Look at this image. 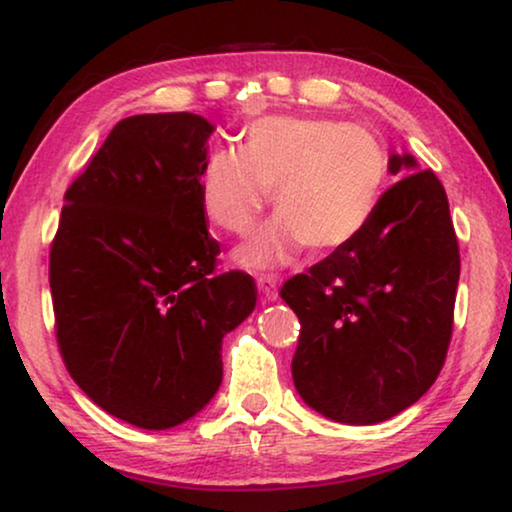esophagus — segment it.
<instances>
[{
    "instance_id": "obj_1",
    "label": "esophagus",
    "mask_w": 512,
    "mask_h": 512,
    "mask_svg": "<svg viewBox=\"0 0 512 512\" xmlns=\"http://www.w3.org/2000/svg\"><path fill=\"white\" fill-rule=\"evenodd\" d=\"M258 282V291H261L263 300H268V303H272V300H277V277L275 275H258L256 277Z\"/></svg>"
}]
</instances>
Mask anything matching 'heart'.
I'll list each match as a JSON object with an SVG mask.
<instances>
[{"instance_id":"b5f03b06","label":"heart","mask_w":512,"mask_h":512,"mask_svg":"<svg viewBox=\"0 0 512 512\" xmlns=\"http://www.w3.org/2000/svg\"><path fill=\"white\" fill-rule=\"evenodd\" d=\"M389 177L384 146L352 123L268 116L244 130L240 151H216L200 172L202 212L242 235L268 202L279 214L240 249L247 265L286 263L303 247L328 254L368 226Z\"/></svg>"}]
</instances>
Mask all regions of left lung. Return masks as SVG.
<instances>
[{
    "mask_svg": "<svg viewBox=\"0 0 512 512\" xmlns=\"http://www.w3.org/2000/svg\"><path fill=\"white\" fill-rule=\"evenodd\" d=\"M403 167L415 158L391 156V172ZM459 270L443 184L408 172L352 242L279 291L300 321L291 373L303 401L342 424L384 422L419 401L450 347Z\"/></svg>",
    "mask_w": 512,
    "mask_h": 512,
    "instance_id": "obj_1",
    "label": "left lung"
}]
</instances>
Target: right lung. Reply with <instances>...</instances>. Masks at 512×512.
Listing matches in <instances>:
<instances>
[{
	"mask_svg": "<svg viewBox=\"0 0 512 512\" xmlns=\"http://www.w3.org/2000/svg\"><path fill=\"white\" fill-rule=\"evenodd\" d=\"M202 116H130L67 188L51 242L55 338L90 401L139 429H170L212 401L221 340L256 307V282L219 272L200 172Z\"/></svg>",
	"mask_w": 512,
	"mask_h": 512,
	"instance_id": "1",
	"label": "right lung"
}]
</instances>
